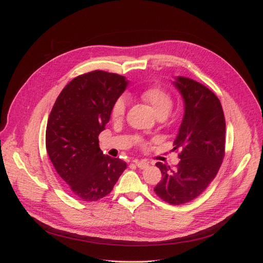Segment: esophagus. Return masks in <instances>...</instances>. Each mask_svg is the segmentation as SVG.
Wrapping results in <instances>:
<instances>
[{"label":"esophagus","mask_w":263,"mask_h":263,"mask_svg":"<svg viewBox=\"0 0 263 263\" xmlns=\"http://www.w3.org/2000/svg\"><path fill=\"white\" fill-rule=\"evenodd\" d=\"M134 163H135L136 166L139 167L140 170H146V168L149 167V163L146 162V161H139V160H136V161H134Z\"/></svg>","instance_id":"1"}]
</instances>
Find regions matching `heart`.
I'll return each instance as SVG.
<instances>
[{
  "mask_svg": "<svg viewBox=\"0 0 263 263\" xmlns=\"http://www.w3.org/2000/svg\"><path fill=\"white\" fill-rule=\"evenodd\" d=\"M142 99L147 102L157 116H166L173 105L171 95L160 87H151L145 89L142 95ZM127 102L123 98H119L115 101L112 108V117L114 119H120L126 112Z\"/></svg>",
  "mask_w": 263,
  "mask_h": 263,
  "instance_id": "heart-1",
  "label": "heart"
}]
</instances>
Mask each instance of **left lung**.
<instances>
[{
  "label": "left lung",
  "mask_w": 263,
  "mask_h": 263,
  "mask_svg": "<svg viewBox=\"0 0 263 263\" xmlns=\"http://www.w3.org/2000/svg\"><path fill=\"white\" fill-rule=\"evenodd\" d=\"M172 83L184 106L174 142V149L181 151L180 162L175 170L156 164L162 180L155 192L164 201L181 204L200 195L216 176L225 153L226 123L222 104L209 88L185 77H175Z\"/></svg>",
  "instance_id": "1"
}]
</instances>
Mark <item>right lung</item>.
Wrapping results in <instances>:
<instances>
[{
  "mask_svg": "<svg viewBox=\"0 0 263 263\" xmlns=\"http://www.w3.org/2000/svg\"><path fill=\"white\" fill-rule=\"evenodd\" d=\"M126 77L101 70L79 76L62 90L50 113L46 147L72 194L96 201L113 190L127 163L103 155L98 136L115 101L126 90Z\"/></svg>",
  "mask_w": 263,
  "mask_h": 263,
  "instance_id": "right-lung-1",
  "label": "right lung"
}]
</instances>
